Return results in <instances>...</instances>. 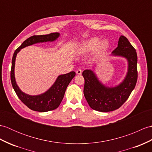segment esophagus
Instances as JSON below:
<instances>
[{
  "label": "esophagus",
  "instance_id": "esophagus-1",
  "mask_svg": "<svg viewBox=\"0 0 152 152\" xmlns=\"http://www.w3.org/2000/svg\"><path fill=\"white\" fill-rule=\"evenodd\" d=\"M82 73V70L81 69H77L76 70V74L77 75H81Z\"/></svg>",
  "mask_w": 152,
  "mask_h": 152
}]
</instances>
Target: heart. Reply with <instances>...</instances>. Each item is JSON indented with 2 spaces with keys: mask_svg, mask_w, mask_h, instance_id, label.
Returning <instances> with one entry per match:
<instances>
[{
  "mask_svg": "<svg viewBox=\"0 0 152 152\" xmlns=\"http://www.w3.org/2000/svg\"><path fill=\"white\" fill-rule=\"evenodd\" d=\"M99 41V39L93 38L89 41L85 42L80 48V51L82 52H88L94 50L97 46L98 52H103L105 50H107L109 47L108 41L106 40L102 41V42H100L99 45H98Z\"/></svg>",
  "mask_w": 152,
  "mask_h": 152,
  "instance_id": "obj_1",
  "label": "heart"
}]
</instances>
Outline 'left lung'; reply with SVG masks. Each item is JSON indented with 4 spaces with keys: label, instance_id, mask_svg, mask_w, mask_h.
<instances>
[{
    "label": "left lung",
    "instance_id": "8db88e82",
    "mask_svg": "<svg viewBox=\"0 0 152 152\" xmlns=\"http://www.w3.org/2000/svg\"><path fill=\"white\" fill-rule=\"evenodd\" d=\"M115 56L126 58L128 61V72L125 80L119 86L109 88L104 86L91 70H85L83 93L89 106L94 110L109 112L121 107L128 100L135 88L137 72V55L135 48L125 36L119 38L118 47L113 51Z\"/></svg>",
    "mask_w": 152,
    "mask_h": 152
}]
</instances>
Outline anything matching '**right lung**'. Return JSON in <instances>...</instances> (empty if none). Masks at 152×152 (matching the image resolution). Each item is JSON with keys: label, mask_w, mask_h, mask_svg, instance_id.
<instances>
[{"label": "right lung", "mask_w": 152, "mask_h": 152, "mask_svg": "<svg viewBox=\"0 0 152 152\" xmlns=\"http://www.w3.org/2000/svg\"><path fill=\"white\" fill-rule=\"evenodd\" d=\"M59 36V34L58 32L47 35H40V36L35 35L28 38L14 52L12 58L11 73H10L12 87L21 102L33 111L47 112L58 108L64 96L66 87L69 86L70 81L75 76L76 73L75 72L72 71L65 75H60L56 80L54 84L47 92L40 95H37V96H30L22 92L15 82V76H14V67H15L17 54L21 48L26 47L27 46L37 43H42V42L53 41L56 40Z\"/></svg>", "instance_id": "right-lung-1"}]
</instances>
